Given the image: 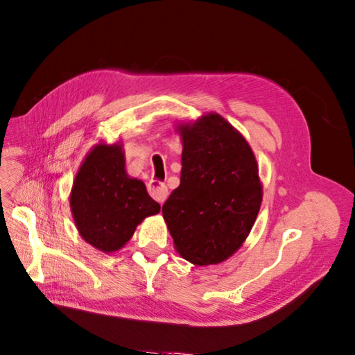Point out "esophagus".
I'll list each match as a JSON object with an SVG mask.
<instances>
[{"mask_svg":"<svg viewBox=\"0 0 355 355\" xmlns=\"http://www.w3.org/2000/svg\"><path fill=\"white\" fill-rule=\"evenodd\" d=\"M148 193L156 199L159 204H163L168 196V187L159 180H151L148 183Z\"/></svg>","mask_w":355,"mask_h":355,"instance_id":"obj_1","label":"esophagus"}]
</instances>
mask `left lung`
I'll use <instances>...</instances> for the list:
<instances>
[{"label":"left lung","mask_w":355,"mask_h":355,"mask_svg":"<svg viewBox=\"0 0 355 355\" xmlns=\"http://www.w3.org/2000/svg\"><path fill=\"white\" fill-rule=\"evenodd\" d=\"M178 132L183 168L163 219L181 257L195 266L219 264L241 248L259 213L255 154L219 114L180 124Z\"/></svg>","instance_id":"8db88e82"}]
</instances>
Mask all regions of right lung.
<instances>
[{"mask_svg":"<svg viewBox=\"0 0 355 355\" xmlns=\"http://www.w3.org/2000/svg\"><path fill=\"white\" fill-rule=\"evenodd\" d=\"M124 165L121 144H97L80 165L70 193L80 237L105 253L120 250L145 217L160 211L145 184L127 175Z\"/></svg>","mask_w":355,"mask_h":355,"instance_id":"obj_1","label":"right lung"}]
</instances>
